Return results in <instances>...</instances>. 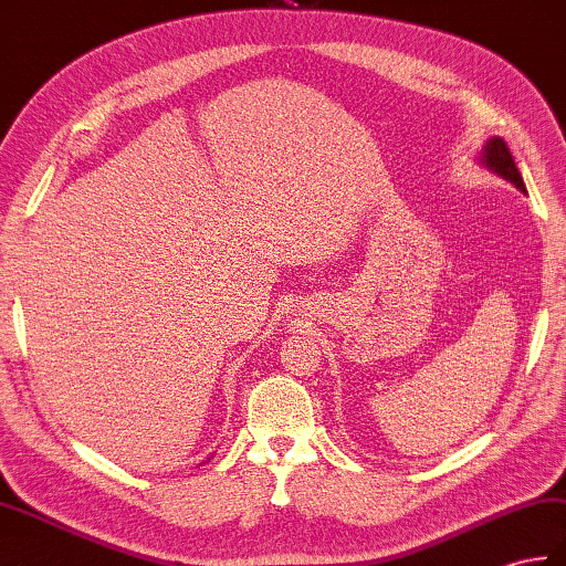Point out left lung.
Here are the masks:
<instances>
[{"label":"left lung","instance_id":"obj_1","mask_svg":"<svg viewBox=\"0 0 566 566\" xmlns=\"http://www.w3.org/2000/svg\"><path fill=\"white\" fill-rule=\"evenodd\" d=\"M478 164L484 166L488 170H492V174H496L499 178L509 180L511 186L518 188L521 192H525L523 178H521L518 168L514 164V156H511L506 142L502 137H490L488 139V144H484L480 156H478Z\"/></svg>","mask_w":566,"mask_h":566}]
</instances>
